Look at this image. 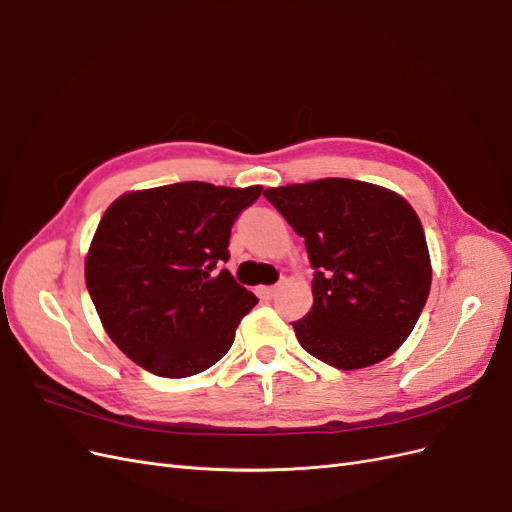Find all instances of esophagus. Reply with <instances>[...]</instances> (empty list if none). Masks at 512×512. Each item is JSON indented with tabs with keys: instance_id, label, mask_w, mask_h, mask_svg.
Listing matches in <instances>:
<instances>
[{
	"instance_id": "obj_1",
	"label": "esophagus",
	"mask_w": 512,
	"mask_h": 512,
	"mask_svg": "<svg viewBox=\"0 0 512 512\" xmlns=\"http://www.w3.org/2000/svg\"><path fill=\"white\" fill-rule=\"evenodd\" d=\"M277 290H280V286H262V288H258L260 297H265V299H271V297H275Z\"/></svg>"
}]
</instances>
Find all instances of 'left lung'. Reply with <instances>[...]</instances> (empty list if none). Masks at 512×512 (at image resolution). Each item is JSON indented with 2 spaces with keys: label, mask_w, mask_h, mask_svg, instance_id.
<instances>
[{
  "label": "left lung",
  "mask_w": 512,
  "mask_h": 512,
  "mask_svg": "<svg viewBox=\"0 0 512 512\" xmlns=\"http://www.w3.org/2000/svg\"><path fill=\"white\" fill-rule=\"evenodd\" d=\"M314 267V305L292 322L299 344L337 369L384 361L412 333L431 288L423 224L374 183L318 179L265 190Z\"/></svg>",
  "instance_id": "8db88e82"
}]
</instances>
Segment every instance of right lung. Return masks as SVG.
Returning <instances> with one entry per match:
<instances>
[{
  "label": "right lung",
  "mask_w": 512,
  "mask_h": 512,
  "mask_svg": "<svg viewBox=\"0 0 512 512\" xmlns=\"http://www.w3.org/2000/svg\"><path fill=\"white\" fill-rule=\"evenodd\" d=\"M260 185L183 181L119 196L98 224L85 282L108 337L136 365L188 378L218 363L258 303L228 269L230 228Z\"/></svg>",
  "instance_id": "add662e5"
}]
</instances>
